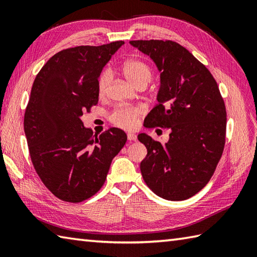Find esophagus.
<instances>
[{
	"label": "esophagus",
	"instance_id": "1",
	"mask_svg": "<svg viewBox=\"0 0 257 257\" xmlns=\"http://www.w3.org/2000/svg\"><path fill=\"white\" fill-rule=\"evenodd\" d=\"M127 138H128L129 141H136V140H137V136H136V135L133 134V133H129V134L127 135Z\"/></svg>",
	"mask_w": 257,
	"mask_h": 257
}]
</instances>
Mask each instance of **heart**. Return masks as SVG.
Here are the masks:
<instances>
[{"mask_svg":"<svg viewBox=\"0 0 257 257\" xmlns=\"http://www.w3.org/2000/svg\"><path fill=\"white\" fill-rule=\"evenodd\" d=\"M124 77L130 84L138 87L147 86L152 78V70L145 62L139 59H129L122 65ZM111 81L110 70H103L99 75L97 81L98 94L100 97L106 96L109 84ZM144 108L140 106H125L119 107L111 112L110 121L114 125L123 129H134L138 122V118L144 113Z\"/></svg>","mask_w":257,"mask_h":257,"instance_id":"1","label":"heart"}]
</instances>
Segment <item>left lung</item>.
<instances>
[{
    "mask_svg": "<svg viewBox=\"0 0 257 257\" xmlns=\"http://www.w3.org/2000/svg\"><path fill=\"white\" fill-rule=\"evenodd\" d=\"M150 56L160 72L157 106L145 119L146 128H169L161 145L146 134L140 170L147 185L160 198L182 201L203 189L215 171L225 145L226 110L210 70L187 48L172 41H130Z\"/></svg>",
    "mask_w": 257,
    "mask_h": 257,
    "instance_id": "left-lung-1",
    "label": "left lung"
}]
</instances>
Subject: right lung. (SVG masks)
<instances>
[{
  "instance_id": "1",
  "label": "right lung",
  "mask_w": 257,
  "mask_h": 257,
  "mask_svg": "<svg viewBox=\"0 0 257 257\" xmlns=\"http://www.w3.org/2000/svg\"><path fill=\"white\" fill-rule=\"evenodd\" d=\"M123 44L117 41L58 52L33 83L24 114L31 159L42 182L63 201L78 203L97 193L127 141L121 129L97 136L80 119L97 105L98 77Z\"/></svg>"
}]
</instances>
